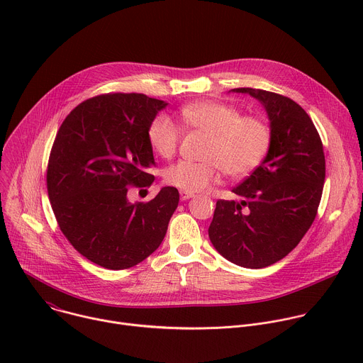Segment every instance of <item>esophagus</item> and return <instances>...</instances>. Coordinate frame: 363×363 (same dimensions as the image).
Wrapping results in <instances>:
<instances>
[{
	"instance_id": "esophagus-1",
	"label": "esophagus",
	"mask_w": 363,
	"mask_h": 363,
	"mask_svg": "<svg viewBox=\"0 0 363 363\" xmlns=\"http://www.w3.org/2000/svg\"><path fill=\"white\" fill-rule=\"evenodd\" d=\"M179 195H181V199H182V201H186V199H189V198L194 196L192 192H185V191H181Z\"/></svg>"
}]
</instances>
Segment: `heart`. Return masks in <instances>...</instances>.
<instances>
[{"label": "heart", "mask_w": 363, "mask_h": 363, "mask_svg": "<svg viewBox=\"0 0 363 363\" xmlns=\"http://www.w3.org/2000/svg\"><path fill=\"white\" fill-rule=\"evenodd\" d=\"M181 123L206 135L202 158L205 161H179L168 167L164 179L185 192H198L214 184L220 172L241 178L252 172L264 160L272 142L269 125L257 116H241L240 111L221 101L202 100L179 109ZM147 140L161 158H171L179 143V130L167 115L153 118L147 128Z\"/></svg>", "instance_id": "1"}]
</instances>
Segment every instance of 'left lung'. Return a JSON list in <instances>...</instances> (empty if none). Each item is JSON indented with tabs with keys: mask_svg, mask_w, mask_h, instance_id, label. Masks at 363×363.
<instances>
[{
	"mask_svg": "<svg viewBox=\"0 0 363 363\" xmlns=\"http://www.w3.org/2000/svg\"><path fill=\"white\" fill-rule=\"evenodd\" d=\"M262 103L272 142L263 162L233 192L217 201L208 235L228 262L245 269L269 267L286 257L313 224L325 184L320 136L301 106L260 89L240 87Z\"/></svg>",
	"mask_w": 363,
	"mask_h": 363,
	"instance_id": "1",
	"label": "left lung"
}]
</instances>
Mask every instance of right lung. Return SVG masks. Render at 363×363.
<instances>
[{"mask_svg": "<svg viewBox=\"0 0 363 363\" xmlns=\"http://www.w3.org/2000/svg\"><path fill=\"white\" fill-rule=\"evenodd\" d=\"M168 103L140 93L84 100L62 123L47 168V191L59 227L87 260L109 270L143 262L157 250L179 202L164 186L149 202L130 203L129 186L155 177L149 123Z\"/></svg>", "mask_w": 363, "mask_h": 363, "instance_id": "right-lung-1", "label": "right lung"}]
</instances>
